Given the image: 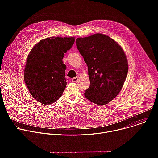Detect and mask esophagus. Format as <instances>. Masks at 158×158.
Instances as JSON below:
<instances>
[{"label": "esophagus", "mask_w": 158, "mask_h": 158, "mask_svg": "<svg viewBox=\"0 0 158 158\" xmlns=\"http://www.w3.org/2000/svg\"><path fill=\"white\" fill-rule=\"evenodd\" d=\"M77 79H78V77H73V78L71 79V81H72V82H76L77 81Z\"/></svg>", "instance_id": "obj_1"}]
</instances>
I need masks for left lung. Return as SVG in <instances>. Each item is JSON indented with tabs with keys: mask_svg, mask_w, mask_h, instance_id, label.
<instances>
[{
	"mask_svg": "<svg viewBox=\"0 0 158 158\" xmlns=\"http://www.w3.org/2000/svg\"><path fill=\"white\" fill-rule=\"evenodd\" d=\"M76 44L88 67L90 86L85 97L96 104H107L119 93L127 74L124 51L115 40L102 34L78 37Z\"/></svg>",
	"mask_w": 158,
	"mask_h": 158,
	"instance_id": "left-lung-1",
	"label": "left lung"
}]
</instances>
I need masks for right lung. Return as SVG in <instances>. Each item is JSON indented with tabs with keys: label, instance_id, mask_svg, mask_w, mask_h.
Masks as SVG:
<instances>
[{
	"label": "right lung",
	"instance_id": "obj_1",
	"mask_svg": "<svg viewBox=\"0 0 158 158\" xmlns=\"http://www.w3.org/2000/svg\"><path fill=\"white\" fill-rule=\"evenodd\" d=\"M73 37H50L35 45L28 55L24 81L32 97L49 105L59 99L66 87L64 53L73 46Z\"/></svg>",
	"mask_w": 158,
	"mask_h": 158
}]
</instances>
